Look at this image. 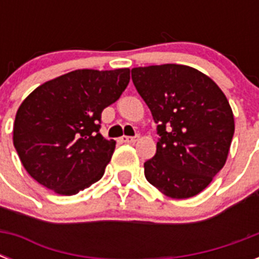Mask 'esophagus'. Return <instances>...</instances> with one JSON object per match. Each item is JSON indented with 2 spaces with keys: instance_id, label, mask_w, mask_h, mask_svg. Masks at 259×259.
I'll list each match as a JSON object with an SVG mask.
<instances>
[{
  "instance_id": "obj_1",
  "label": "esophagus",
  "mask_w": 259,
  "mask_h": 259,
  "mask_svg": "<svg viewBox=\"0 0 259 259\" xmlns=\"http://www.w3.org/2000/svg\"><path fill=\"white\" fill-rule=\"evenodd\" d=\"M138 138H140L138 134H136V136H133V137H130V136H122L121 141L125 142V144H134V142L137 141Z\"/></svg>"
}]
</instances>
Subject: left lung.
<instances>
[{
  "label": "left lung",
  "mask_w": 259,
  "mask_h": 259,
  "mask_svg": "<svg viewBox=\"0 0 259 259\" xmlns=\"http://www.w3.org/2000/svg\"><path fill=\"white\" fill-rule=\"evenodd\" d=\"M157 123V150L145 161L150 184L173 199L201 192L223 168L234 136L227 98L207 75L180 64L132 70Z\"/></svg>",
  "instance_id": "1"
}]
</instances>
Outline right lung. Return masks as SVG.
Returning <instances> with one entry per match:
<instances>
[{"label":"right lung","instance_id":"right-lung-1","mask_svg":"<svg viewBox=\"0 0 259 259\" xmlns=\"http://www.w3.org/2000/svg\"><path fill=\"white\" fill-rule=\"evenodd\" d=\"M129 68L76 70L38 86L18 107L13 144L41 185L75 195L101 180L115 141L102 137L101 115L125 91Z\"/></svg>","mask_w":259,"mask_h":259}]
</instances>
